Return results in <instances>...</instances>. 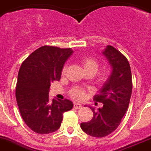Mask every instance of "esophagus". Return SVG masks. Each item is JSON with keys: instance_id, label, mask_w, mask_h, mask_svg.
<instances>
[{"instance_id": "obj_1", "label": "esophagus", "mask_w": 151, "mask_h": 151, "mask_svg": "<svg viewBox=\"0 0 151 151\" xmlns=\"http://www.w3.org/2000/svg\"><path fill=\"white\" fill-rule=\"evenodd\" d=\"M74 108L76 109H79L82 108V106H81V104H80V103H74Z\"/></svg>"}]
</instances>
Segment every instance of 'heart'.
<instances>
[{
    "label": "heart",
    "instance_id": "obj_1",
    "mask_svg": "<svg viewBox=\"0 0 151 151\" xmlns=\"http://www.w3.org/2000/svg\"><path fill=\"white\" fill-rule=\"evenodd\" d=\"M81 63L84 68L86 74H92L93 75L96 73L99 70V64L97 60L90 56H86L81 60ZM67 65H65L62 68V74L66 72ZM109 79V74L107 71H103L99 73L96 77V82L99 85H103L108 82ZM70 96L73 99L77 100H81L85 97L86 90L81 86H75L70 90Z\"/></svg>",
    "mask_w": 151,
    "mask_h": 151
}]
</instances>
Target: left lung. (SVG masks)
I'll use <instances>...</instances> for the list:
<instances>
[{"label": "left lung", "instance_id": "left-lung-1", "mask_svg": "<svg viewBox=\"0 0 151 151\" xmlns=\"http://www.w3.org/2000/svg\"><path fill=\"white\" fill-rule=\"evenodd\" d=\"M103 54L112 70L108 82L93 99L103 103V106L97 110L90 107L93 117L81 124V129L94 137H106L119 127L128 108L132 92V71L126 57L112 45H108Z\"/></svg>", "mask_w": 151, "mask_h": 151}]
</instances>
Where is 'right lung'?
<instances>
[{
	"instance_id": "1",
	"label": "right lung",
	"mask_w": 151,
	"mask_h": 151,
	"mask_svg": "<svg viewBox=\"0 0 151 151\" xmlns=\"http://www.w3.org/2000/svg\"><path fill=\"white\" fill-rule=\"evenodd\" d=\"M73 53L70 48L44 45L23 61L18 73L16 99L27 126L38 134H49L60 128L64 112L73 108L71 101H51V83L60 81L65 61Z\"/></svg>"
}]
</instances>
